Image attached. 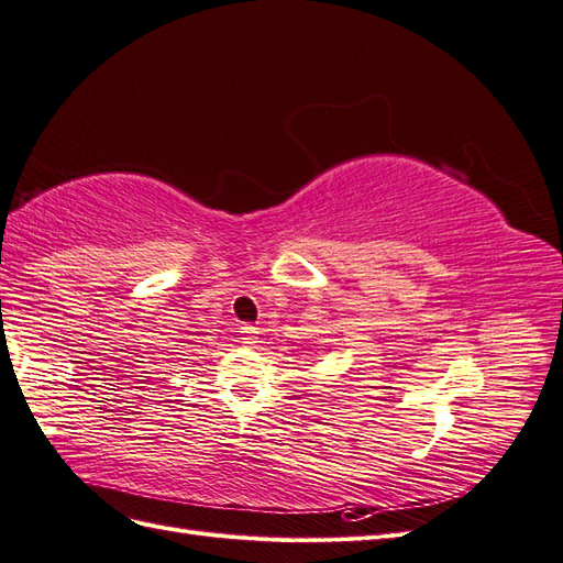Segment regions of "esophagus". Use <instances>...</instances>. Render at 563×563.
Returning <instances> with one entry per match:
<instances>
[{"mask_svg":"<svg viewBox=\"0 0 563 563\" xmlns=\"http://www.w3.org/2000/svg\"><path fill=\"white\" fill-rule=\"evenodd\" d=\"M240 333H242V343H246V345L258 343V329L251 327V323H244Z\"/></svg>","mask_w":563,"mask_h":563,"instance_id":"1","label":"esophagus"}]
</instances>
